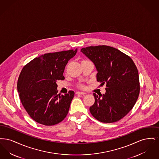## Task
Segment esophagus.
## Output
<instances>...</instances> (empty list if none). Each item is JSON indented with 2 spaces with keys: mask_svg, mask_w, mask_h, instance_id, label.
<instances>
[{
  "mask_svg": "<svg viewBox=\"0 0 159 159\" xmlns=\"http://www.w3.org/2000/svg\"><path fill=\"white\" fill-rule=\"evenodd\" d=\"M76 94H77V95H85V94H86L85 92H79V91H77V92H76Z\"/></svg>",
  "mask_w": 159,
  "mask_h": 159,
  "instance_id": "34e87169",
  "label": "esophagus"
}]
</instances>
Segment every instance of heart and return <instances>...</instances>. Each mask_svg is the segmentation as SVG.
<instances>
[{"label":"heart","instance_id":"obj_1","mask_svg":"<svg viewBox=\"0 0 159 159\" xmlns=\"http://www.w3.org/2000/svg\"><path fill=\"white\" fill-rule=\"evenodd\" d=\"M82 87H83V86H82Z\"/></svg>","mask_w":159,"mask_h":159}]
</instances>
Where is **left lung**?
Masks as SVG:
<instances>
[{
  "mask_svg": "<svg viewBox=\"0 0 159 159\" xmlns=\"http://www.w3.org/2000/svg\"><path fill=\"white\" fill-rule=\"evenodd\" d=\"M80 51L94 64L97 81L106 83L104 94L93 93L91 114L103 123L119 121L132 109L139 96V75L135 63L128 55L108 46H89Z\"/></svg>",
  "mask_w": 159,
  "mask_h": 159,
  "instance_id": "obj_1",
  "label": "left lung"
}]
</instances>
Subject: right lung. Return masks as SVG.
<instances>
[{
    "label": "right lung",
    "instance_id": "1",
    "mask_svg": "<svg viewBox=\"0 0 159 159\" xmlns=\"http://www.w3.org/2000/svg\"><path fill=\"white\" fill-rule=\"evenodd\" d=\"M77 49L45 53L26 64L21 71L17 89L24 108L40 124L52 126L62 121L68 114L75 92L57 94V81L64 80L68 61Z\"/></svg>",
    "mask_w": 159,
    "mask_h": 159
}]
</instances>
